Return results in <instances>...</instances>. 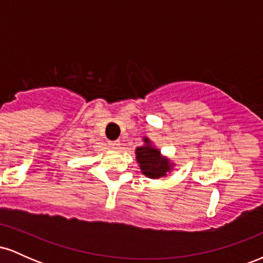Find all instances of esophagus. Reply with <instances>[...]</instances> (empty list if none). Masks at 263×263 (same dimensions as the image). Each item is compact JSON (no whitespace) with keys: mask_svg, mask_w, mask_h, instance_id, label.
I'll list each match as a JSON object with an SVG mask.
<instances>
[{"mask_svg":"<svg viewBox=\"0 0 263 263\" xmlns=\"http://www.w3.org/2000/svg\"><path fill=\"white\" fill-rule=\"evenodd\" d=\"M120 146H121V142H120V141H110V142H108V147H111V148H114V149L120 148Z\"/></svg>","mask_w":263,"mask_h":263,"instance_id":"34e87169","label":"esophagus"}]
</instances>
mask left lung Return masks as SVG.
<instances>
[{
    "label": "left lung",
    "mask_w": 263,
    "mask_h": 263,
    "mask_svg": "<svg viewBox=\"0 0 263 263\" xmlns=\"http://www.w3.org/2000/svg\"><path fill=\"white\" fill-rule=\"evenodd\" d=\"M146 146L136 148V159L140 163V170L144 176L152 179H157L167 176V173L173 168L170 159L161 156V152L151 146L148 138H144Z\"/></svg>",
    "instance_id": "8db88e82"
}]
</instances>
